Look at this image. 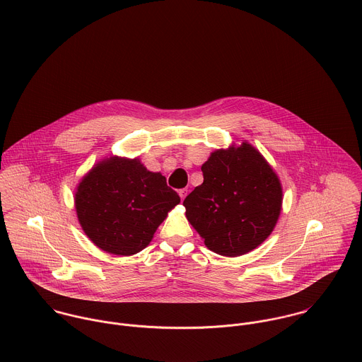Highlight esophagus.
Here are the masks:
<instances>
[{
    "mask_svg": "<svg viewBox=\"0 0 362 362\" xmlns=\"http://www.w3.org/2000/svg\"><path fill=\"white\" fill-rule=\"evenodd\" d=\"M179 196H180L182 200H185V197L187 196V189H180V190H179Z\"/></svg>",
    "mask_w": 362,
    "mask_h": 362,
    "instance_id": "34e87169",
    "label": "esophagus"
}]
</instances>
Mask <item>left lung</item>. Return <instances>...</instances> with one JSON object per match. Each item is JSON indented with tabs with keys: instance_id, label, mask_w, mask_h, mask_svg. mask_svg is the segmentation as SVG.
I'll return each instance as SVG.
<instances>
[{
	"instance_id": "obj_1",
	"label": "left lung",
	"mask_w": 362,
	"mask_h": 362,
	"mask_svg": "<svg viewBox=\"0 0 362 362\" xmlns=\"http://www.w3.org/2000/svg\"><path fill=\"white\" fill-rule=\"evenodd\" d=\"M203 183L183 202L186 217L214 253L237 257L262 245L281 210L277 175L249 144L216 151L202 166Z\"/></svg>"
}]
</instances>
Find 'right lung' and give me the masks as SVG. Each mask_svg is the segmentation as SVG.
Segmentation results:
<instances>
[{
    "instance_id": "add662e5",
    "label": "right lung",
    "mask_w": 362,
    "mask_h": 362,
    "mask_svg": "<svg viewBox=\"0 0 362 362\" xmlns=\"http://www.w3.org/2000/svg\"><path fill=\"white\" fill-rule=\"evenodd\" d=\"M179 202L166 177L146 170L138 159L110 158L98 163L75 193L86 235L99 249L117 256L144 250Z\"/></svg>"
}]
</instances>
